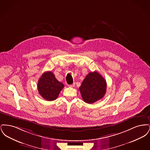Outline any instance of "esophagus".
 <instances>
[{
    "label": "esophagus",
    "mask_w": 150,
    "mask_h": 150,
    "mask_svg": "<svg viewBox=\"0 0 150 150\" xmlns=\"http://www.w3.org/2000/svg\"><path fill=\"white\" fill-rule=\"evenodd\" d=\"M74 86H75V83H73L71 85H69V86L70 87H74Z\"/></svg>",
    "instance_id": "esophagus-1"
}]
</instances>
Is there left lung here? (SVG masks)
Listing matches in <instances>:
<instances>
[{"instance_id": "left-lung-1", "label": "left lung", "mask_w": 150, "mask_h": 150, "mask_svg": "<svg viewBox=\"0 0 150 150\" xmlns=\"http://www.w3.org/2000/svg\"><path fill=\"white\" fill-rule=\"evenodd\" d=\"M106 81L97 71L89 72L79 87L83 100L87 103H93L102 99L106 92Z\"/></svg>"}]
</instances>
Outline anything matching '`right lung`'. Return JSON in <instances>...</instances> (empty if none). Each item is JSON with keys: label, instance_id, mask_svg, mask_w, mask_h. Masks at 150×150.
I'll return each instance as SVG.
<instances>
[{"label": "right lung", "instance_id": "obj_1", "mask_svg": "<svg viewBox=\"0 0 150 150\" xmlns=\"http://www.w3.org/2000/svg\"><path fill=\"white\" fill-rule=\"evenodd\" d=\"M64 87V84L58 81L51 71L44 72L38 80L39 93L44 99L48 101L56 100Z\"/></svg>", "mask_w": 150, "mask_h": 150}]
</instances>
